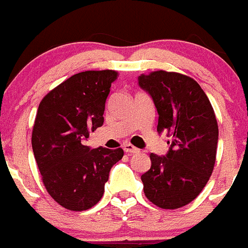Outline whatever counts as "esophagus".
Wrapping results in <instances>:
<instances>
[{
    "label": "esophagus",
    "instance_id": "esophagus-1",
    "mask_svg": "<svg viewBox=\"0 0 248 248\" xmlns=\"http://www.w3.org/2000/svg\"><path fill=\"white\" fill-rule=\"evenodd\" d=\"M123 149L125 153H137L140 151L139 148H136L135 146H132L131 143H125L123 146Z\"/></svg>",
    "mask_w": 248,
    "mask_h": 248
}]
</instances>
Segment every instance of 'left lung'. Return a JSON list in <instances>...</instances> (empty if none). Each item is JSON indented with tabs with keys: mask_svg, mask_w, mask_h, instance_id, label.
<instances>
[{
	"mask_svg": "<svg viewBox=\"0 0 248 248\" xmlns=\"http://www.w3.org/2000/svg\"><path fill=\"white\" fill-rule=\"evenodd\" d=\"M158 111V132L170 137L166 156L151 153V169L141 176L147 199L155 206L175 210L192 202L212 175L218 124L210 100L197 80L168 71L139 78Z\"/></svg>",
	"mask_w": 248,
	"mask_h": 248,
	"instance_id": "1",
	"label": "left lung"
}]
</instances>
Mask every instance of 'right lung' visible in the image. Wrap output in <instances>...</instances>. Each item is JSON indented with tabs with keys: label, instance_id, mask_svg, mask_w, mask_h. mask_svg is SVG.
<instances>
[{
	"label": "right lung",
	"instance_id": "add662e5",
	"mask_svg": "<svg viewBox=\"0 0 248 248\" xmlns=\"http://www.w3.org/2000/svg\"><path fill=\"white\" fill-rule=\"evenodd\" d=\"M118 72L84 71L73 75L42 99L32 129V149L42 181L51 198L70 211L100 202L122 148L90 149L82 143L104 124L106 99Z\"/></svg>",
	"mask_w": 248,
	"mask_h": 248
}]
</instances>
